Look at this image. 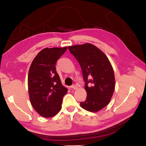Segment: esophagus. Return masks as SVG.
I'll use <instances>...</instances> for the list:
<instances>
[{"label": "esophagus", "mask_w": 146, "mask_h": 146, "mask_svg": "<svg viewBox=\"0 0 146 146\" xmlns=\"http://www.w3.org/2000/svg\"><path fill=\"white\" fill-rule=\"evenodd\" d=\"M71 88H72V89H74V90H77L78 87V86L76 85H73L72 86H71Z\"/></svg>", "instance_id": "34e87169"}]
</instances>
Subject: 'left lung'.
I'll use <instances>...</instances> for the list:
<instances>
[{"mask_svg": "<svg viewBox=\"0 0 146 146\" xmlns=\"http://www.w3.org/2000/svg\"><path fill=\"white\" fill-rule=\"evenodd\" d=\"M82 70L87 97L81 102V108L88 111H100L109 104L113 96L115 80L110 61L103 51L89 43L69 46Z\"/></svg>", "mask_w": 146, "mask_h": 146, "instance_id": "obj_1", "label": "left lung"}]
</instances>
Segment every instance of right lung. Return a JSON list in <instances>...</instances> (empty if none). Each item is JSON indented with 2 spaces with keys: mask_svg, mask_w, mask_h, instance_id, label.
Segmentation results:
<instances>
[{
  "mask_svg": "<svg viewBox=\"0 0 146 146\" xmlns=\"http://www.w3.org/2000/svg\"><path fill=\"white\" fill-rule=\"evenodd\" d=\"M67 49L45 48L32 61L28 74V92L31 104L42 117L55 116L61 109L68 89L61 84L56 68V61Z\"/></svg>",
  "mask_w": 146,
  "mask_h": 146,
  "instance_id": "add662e5",
  "label": "right lung"
}]
</instances>
